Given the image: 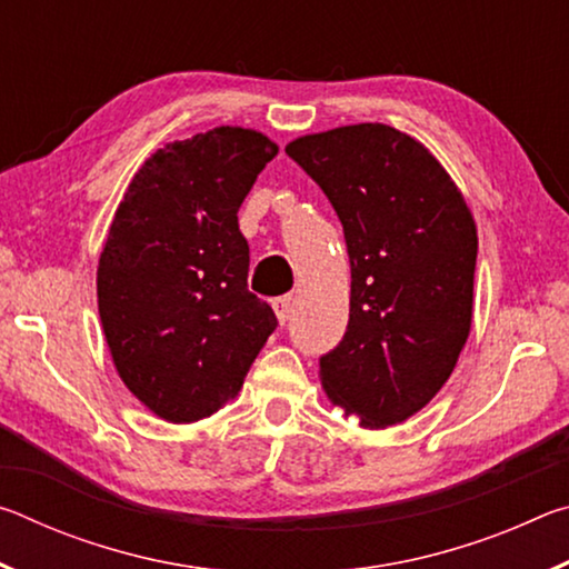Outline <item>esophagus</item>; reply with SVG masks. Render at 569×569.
<instances>
[{
    "label": "esophagus",
    "mask_w": 569,
    "mask_h": 569,
    "mask_svg": "<svg viewBox=\"0 0 569 569\" xmlns=\"http://www.w3.org/2000/svg\"><path fill=\"white\" fill-rule=\"evenodd\" d=\"M273 311H276V319H278V323L286 326V321L291 319V311H293L291 298H288V296L276 298V301H273Z\"/></svg>",
    "instance_id": "34e87169"
}]
</instances>
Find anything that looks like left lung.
Here are the masks:
<instances>
[{"instance_id":"8db88e82","label":"left lung","mask_w":569,"mask_h":569,"mask_svg":"<svg viewBox=\"0 0 569 569\" xmlns=\"http://www.w3.org/2000/svg\"><path fill=\"white\" fill-rule=\"evenodd\" d=\"M286 152L331 200L351 261L349 326L321 356L346 417L387 429L437 397L469 339L477 226L431 152L381 122L303 134Z\"/></svg>"}]
</instances>
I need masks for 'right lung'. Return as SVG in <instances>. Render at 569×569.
Returning <instances> with one entry per match:
<instances>
[{"mask_svg":"<svg viewBox=\"0 0 569 569\" xmlns=\"http://www.w3.org/2000/svg\"><path fill=\"white\" fill-rule=\"evenodd\" d=\"M278 156L263 132L220 124L160 148L114 210L98 266V308L120 379L172 423L216 413L276 331L248 291L238 208Z\"/></svg>","mask_w":569,"mask_h":569,"instance_id":"right-lung-1","label":"right lung"}]
</instances>
